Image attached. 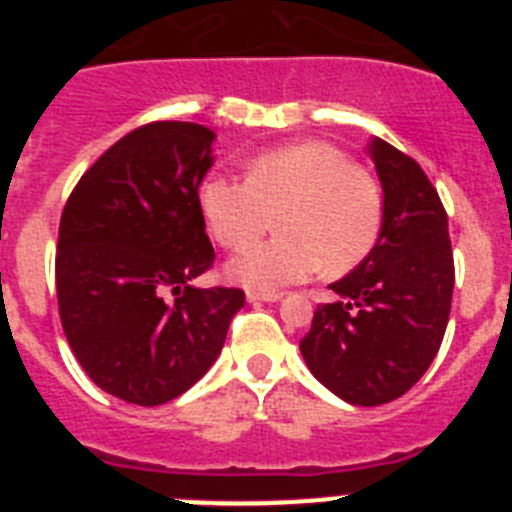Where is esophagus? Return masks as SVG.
<instances>
[{
  "instance_id": "obj_1",
  "label": "esophagus",
  "mask_w": 512,
  "mask_h": 512,
  "mask_svg": "<svg viewBox=\"0 0 512 512\" xmlns=\"http://www.w3.org/2000/svg\"><path fill=\"white\" fill-rule=\"evenodd\" d=\"M277 300H282V292H256V289L248 292V302H277Z\"/></svg>"
}]
</instances>
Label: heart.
Instances as JSON below:
<instances>
[{"mask_svg":"<svg viewBox=\"0 0 512 512\" xmlns=\"http://www.w3.org/2000/svg\"><path fill=\"white\" fill-rule=\"evenodd\" d=\"M200 207L215 241L243 248L278 217L280 235L248 247L228 264V277L277 289L323 274L341 277L372 253L382 230V197L374 179L323 140L259 153L246 179L207 176Z\"/></svg>","mask_w":512,"mask_h":512,"instance_id":"b5f03b06","label":"heart"}]
</instances>
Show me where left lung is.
I'll return each mask as SVG.
<instances>
[{"label":"left lung","mask_w":512,"mask_h":512,"mask_svg":"<svg viewBox=\"0 0 512 512\" xmlns=\"http://www.w3.org/2000/svg\"><path fill=\"white\" fill-rule=\"evenodd\" d=\"M369 153L384 189L372 253L318 305L300 341L310 372L351 405H384L413 387L436 359L454 295L449 217L420 164L387 140Z\"/></svg>","instance_id":"1"}]
</instances>
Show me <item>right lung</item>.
<instances>
[{
  "label": "right lung",
  "mask_w": 512,
  "mask_h": 512,
  "mask_svg": "<svg viewBox=\"0 0 512 512\" xmlns=\"http://www.w3.org/2000/svg\"><path fill=\"white\" fill-rule=\"evenodd\" d=\"M212 138L194 122L140 125L84 171L61 212L63 333L89 379L133 405L187 392L246 305L243 289L189 284L215 264L200 207Z\"/></svg>",
  "instance_id": "obj_1"
}]
</instances>
